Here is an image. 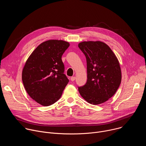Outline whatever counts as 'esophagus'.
<instances>
[{
	"instance_id": "obj_1",
	"label": "esophagus",
	"mask_w": 146,
	"mask_h": 146,
	"mask_svg": "<svg viewBox=\"0 0 146 146\" xmlns=\"http://www.w3.org/2000/svg\"><path fill=\"white\" fill-rule=\"evenodd\" d=\"M75 79H76V77H75V76L72 77H71V78H70V80H71V81H74L75 80Z\"/></svg>"
}]
</instances>
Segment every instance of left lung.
Here are the masks:
<instances>
[{"label": "left lung", "instance_id": "left-lung-1", "mask_svg": "<svg viewBox=\"0 0 146 146\" xmlns=\"http://www.w3.org/2000/svg\"><path fill=\"white\" fill-rule=\"evenodd\" d=\"M87 60V81L78 87L81 96L92 105L106 102L116 92L121 82L118 60L111 48L100 41L78 45Z\"/></svg>", "mask_w": 146, "mask_h": 146}]
</instances>
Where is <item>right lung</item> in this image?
Returning <instances> with one entry per match:
<instances>
[{"label":"right lung","mask_w":146,"mask_h":146,"mask_svg":"<svg viewBox=\"0 0 146 146\" xmlns=\"http://www.w3.org/2000/svg\"><path fill=\"white\" fill-rule=\"evenodd\" d=\"M70 44L49 40L31 54L23 68L22 80L28 95L40 105L48 106L60 98L68 84L62 56Z\"/></svg>","instance_id":"obj_1"}]
</instances>
